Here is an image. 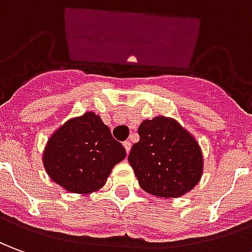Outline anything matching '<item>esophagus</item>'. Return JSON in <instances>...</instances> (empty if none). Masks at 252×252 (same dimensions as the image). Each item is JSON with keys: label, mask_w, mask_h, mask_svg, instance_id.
<instances>
[{"label": "esophagus", "mask_w": 252, "mask_h": 252, "mask_svg": "<svg viewBox=\"0 0 252 252\" xmlns=\"http://www.w3.org/2000/svg\"><path fill=\"white\" fill-rule=\"evenodd\" d=\"M123 147H125V149H126V152L129 154L130 148H131V143H130V141H125V143H123Z\"/></svg>", "instance_id": "esophagus-1"}]
</instances>
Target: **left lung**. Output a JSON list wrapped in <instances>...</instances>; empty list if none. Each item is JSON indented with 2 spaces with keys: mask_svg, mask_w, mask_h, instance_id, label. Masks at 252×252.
Instances as JSON below:
<instances>
[{
  "mask_svg": "<svg viewBox=\"0 0 252 252\" xmlns=\"http://www.w3.org/2000/svg\"><path fill=\"white\" fill-rule=\"evenodd\" d=\"M130 166L140 187L158 197H180L202 177L203 156L196 140L174 119L156 116L138 127Z\"/></svg>",
  "mask_w": 252,
  "mask_h": 252,
  "instance_id": "left-lung-1",
  "label": "left lung"
}]
</instances>
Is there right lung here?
<instances>
[{"label": "right lung", "mask_w": 252, "mask_h": 252, "mask_svg": "<svg viewBox=\"0 0 252 252\" xmlns=\"http://www.w3.org/2000/svg\"><path fill=\"white\" fill-rule=\"evenodd\" d=\"M126 149L93 112L72 118L53 133L43 151V166L53 181L72 193L103 187Z\"/></svg>", "instance_id": "1"}]
</instances>
